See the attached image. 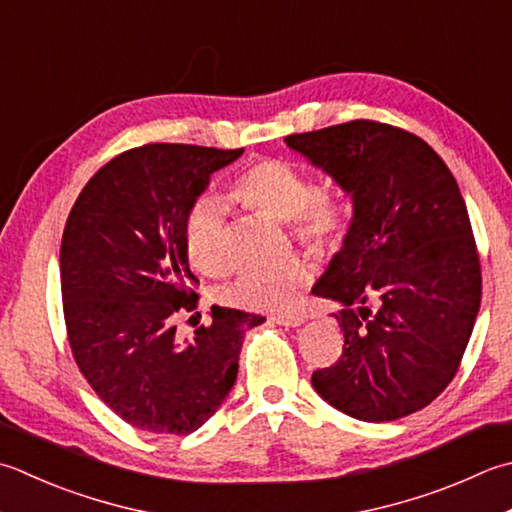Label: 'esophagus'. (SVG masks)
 Returning a JSON list of instances; mask_svg holds the SVG:
<instances>
[{
	"instance_id": "34e87169",
	"label": "esophagus",
	"mask_w": 512,
	"mask_h": 512,
	"mask_svg": "<svg viewBox=\"0 0 512 512\" xmlns=\"http://www.w3.org/2000/svg\"><path fill=\"white\" fill-rule=\"evenodd\" d=\"M273 319H275V322H277L279 326H288V328L302 326V324L306 322V317H304V315H299V313H284V315H275Z\"/></svg>"
}]
</instances>
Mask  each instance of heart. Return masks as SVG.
<instances>
[{"label":"heart","mask_w":512,"mask_h":512,"mask_svg":"<svg viewBox=\"0 0 512 512\" xmlns=\"http://www.w3.org/2000/svg\"><path fill=\"white\" fill-rule=\"evenodd\" d=\"M235 197L255 210L295 222V233L313 248L335 246L344 235L346 208L335 193L317 190L302 168L282 159H262L237 177ZM188 262L199 273L215 275L226 266V213L219 202L202 197L190 206L184 224ZM308 282V270L299 262L277 268L246 270L222 290L230 306L246 310H288Z\"/></svg>","instance_id":"obj_1"}]
</instances>
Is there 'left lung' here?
I'll return each mask as SVG.
<instances>
[{
	"mask_svg": "<svg viewBox=\"0 0 512 512\" xmlns=\"http://www.w3.org/2000/svg\"><path fill=\"white\" fill-rule=\"evenodd\" d=\"M284 142L353 202L344 244L313 286V295L342 306L333 317L344 350L310 382L362 422L417 413L455 377L482 302L455 177L424 139L368 119Z\"/></svg>",
	"mask_w": 512,
	"mask_h": 512,
	"instance_id": "obj_1",
	"label": "left lung"
}]
</instances>
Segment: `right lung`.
<instances>
[{
  "instance_id": "obj_1",
  "label": "right lung",
  "mask_w": 512,
  "mask_h": 512,
  "mask_svg": "<svg viewBox=\"0 0 512 512\" xmlns=\"http://www.w3.org/2000/svg\"><path fill=\"white\" fill-rule=\"evenodd\" d=\"M244 148L146 144L99 168L66 219L59 273L73 357L99 399L139 430L188 435L235 386L244 335L266 319L213 306L193 342L173 315L197 308L184 248L190 206Z\"/></svg>"
}]
</instances>
